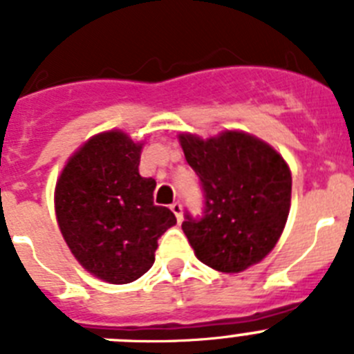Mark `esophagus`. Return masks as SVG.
<instances>
[{"label":"esophagus","instance_id":"34e87169","mask_svg":"<svg viewBox=\"0 0 354 354\" xmlns=\"http://www.w3.org/2000/svg\"><path fill=\"white\" fill-rule=\"evenodd\" d=\"M170 209L175 214V218H177V221H183V205H180L179 202H174V204L170 205Z\"/></svg>","mask_w":354,"mask_h":354}]
</instances>
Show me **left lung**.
Segmentation results:
<instances>
[{"label":"left lung","mask_w":354,"mask_h":354,"mask_svg":"<svg viewBox=\"0 0 354 354\" xmlns=\"http://www.w3.org/2000/svg\"><path fill=\"white\" fill-rule=\"evenodd\" d=\"M179 142L204 187V216H186L183 223L196 259L221 273L248 270L274 248L286 228L289 165L270 143L245 131L205 140L180 133Z\"/></svg>","instance_id":"left-lung-1"}]
</instances>
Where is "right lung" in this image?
<instances>
[{"label": "right lung", "mask_w": 354, "mask_h": 354, "mask_svg": "<svg viewBox=\"0 0 354 354\" xmlns=\"http://www.w3.org/2000/svg\"><path fill=\"white\" fill-rule=\"evenodd\" d=\"M143 143L124 131L99 133L68 158L55 187V211L68 250L108 283H129L152 268L158 239L177 223L154 204V179L140 175Z\"/></svg>", "instance_id": "add662e5"}]
</instances>
